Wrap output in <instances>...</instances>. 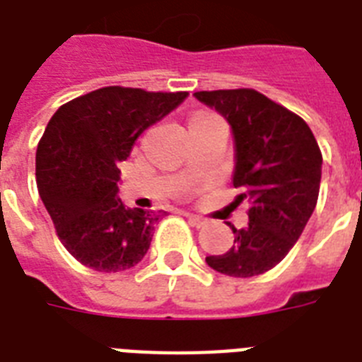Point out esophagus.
I'll list each match as a JSON object with an SVG mask.
<instances>
[{
    "instance_id": "esophagus-1",
    "label": "esophagus",
    "mask_w": 362,
    "mask_h": 362,
    "mask_svg": "<svg viewBox=\"0 0 362 362\" xmlns=\"http://www.w3.org/2000/svg\"><path fill=\"white\" fill-rule=\"evenodd\" d=\"M184 216H186L187 220L192 221L195 227H204L206 223H209V220H206V218H203V216H199V214H193V212H186Z\"/></svg>"
}]
</instances>
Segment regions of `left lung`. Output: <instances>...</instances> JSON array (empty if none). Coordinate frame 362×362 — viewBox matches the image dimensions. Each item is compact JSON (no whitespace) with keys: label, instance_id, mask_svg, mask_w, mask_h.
Here are the masks:
<instances>
[{"label":"left lung","instance_id":"left-lung-1","mask_svg":"<svg viewBox=\"0 0 362 362\" xmlns=\"http://www.w3.org/2000/svg\"><path fill=\"white\" fill-rule=\"evenodd\" d=\"M220 112L235 142L233 186L244 187L250 223L237 229L229 252L209 255L210 269L233 278L263 274L280 263L303 235L321 184L320 146L308 124L255 90L195 92Z\"/></svg>","mask_w":362,"mask_h":362}]
</instances>
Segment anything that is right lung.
I'll return each mask as SVG.
<instances>
[{
    "label": "right lung",
    "mask_w": 362,
    "mask_h": 362,
    "mask_svg": "<svg viewBox=\"0 0 362 362\" xmlns=\"http://www.w3.org/2000/svg\"><path fill=\"white\" fill-rule=\"evenodd\" d=\"M186 98L187 92L109 86L73 99L50 118L37 146V187L76 261L99 272H122L146 255L165 212L127 209L118 197V167L142 131Z\"/></svg>",
    "instance_id": "1"
}]
</instances>
